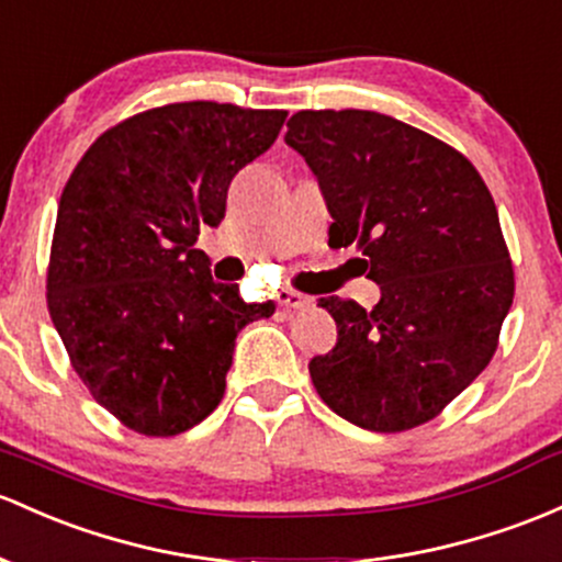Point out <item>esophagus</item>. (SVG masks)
Wrapping results in <instances>:
<instances>
[{
    "label": "esophagus",
    "mask_w": 562,
    "mask_h": 562,
    "mask_svg": "<svg viewBox=\"0 0 562 562\" xmlns=\"http://www.w3.org/2000/svg\"><path fill=\"white\" fill-rule=\"evenodd\" d=\"M277 304L285 306V310H306L312 304V299L299 291H280L277 293Z\"/></svg>",
    "instance_id": "esophagus-1"
}]
</instances>
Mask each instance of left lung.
Returning <instances> with one entry per match:
<instances>
[{
    "instance_id": "obj_1",
    "label": "left lung",
    "mask_w": 562,
    "mask_h": 562,
    "mask_svg": "<svg viewBox=\"0 0 562 562\" xmlns=\"http://www.w3.org/2000/svg\"><path fill=\"white\" fill-rule=\"evenodd\" d=\"M285 144L317 176L328 243L381 285L371 312L319 299L338 338L312 357L314 390L362 429L422 427L485 371L515 299L491 191L464 154L379 111H299Z\"/></svg>"
}]
</instances>
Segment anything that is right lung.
<instances>
[{"label": "right lung", "mask_w": 562, "mask_h": 562, "mask_svg": "<svg viewBox=\"0 0 562 562\" xmlns=\"http://www.w3.org/2000/svg\"><path fill=\"white\" fill-rule=\"evenodd\" d=\"M288 111L168 103L98 135L66 181L47 310L92 400L146 437L181 435L226 390L234 338L274 304H245L194 248Z\"/></svg>", "instance_id": "right-lung-1"}]
</instances>
